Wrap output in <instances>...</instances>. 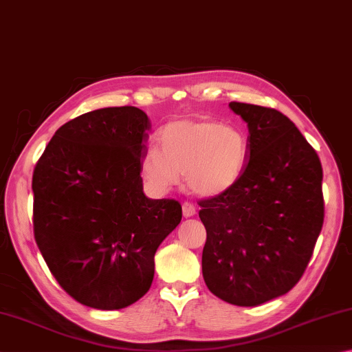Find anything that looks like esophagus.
Returning <instances> with one entry per match:
<instances>
[{
	"mask_svg": "<svg viewBox=\"0 0 352 352\" xmlns=\"http://www.w3.org/2000/svg\"><path fill=\"white\" fill-rule=\"evenodd\" d=\"M182 213H184V217L186 218H190V217H193V214L196 213V207H195V204L193 202H184L182 204Z\"/></svg>",
	"mask_w": 352,
	"mask_h": 352,
	"instance_id": "obj_1",
	"label": "esophagus"
}]
</instances>
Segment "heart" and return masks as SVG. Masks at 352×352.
<instances>
[{"label": "heart", "instance_id": "obj_1", "mask_svg": "<svg viewBox=\"0 0 352 352\" xmlns=\"http://www.w3.org/2000/svg\"><path fill=\"white\" fill-rule=\"evenodd\" d=\"M159 144L160 150L150 148L142 159V175L157 190L173 187L186 175L195 193L217 196L235 186L248 162L244 133L214 120L168 123Z\"/></svg>", "mask_w": 352, "mask_h": 352}]
</instances>
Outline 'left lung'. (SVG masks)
<instances>
[{
    "instance_id": "1",
    "label": "left lung",
    "mask_w": 352,
    "mask_h": 352,
    "mask_svg": "<svg viewBox=\"0 0 352 352\" xmlns=\"http://www.w3.org/2000/svg\"><path fill=\"white\" fill-rule=\"evenodd\" d=\"M229 107L248 123L249 162L235 186L199 201L207 230L202 275L218 298L258 306L291 291L305 274L323 227V170L280 111Z\"/></svg>"
}]
</instances>
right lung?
<instances>
[{"instance_id": "right-lung-1", "label": "right lung", "mask_w": 352, "mask_h": 352, "mask_svg": "<svg viewBox=\"0 0 352 352\" xmlns=\"http://www.w3.org/2000/svg\"><path fill=\"white\" fill-rule=\"evenodd\" d=\"M150 129L135 107L91 111L60 126L35 165L36 245L63 291L94 309L144 297L154 254L181 223L179 201L144 193Z\"/></svg>"}]
</instances>
